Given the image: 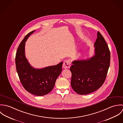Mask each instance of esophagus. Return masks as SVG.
Segmentation results:
<instances>
[{"label":"esophagus","mask_w":123,"mask_h":123,"mask_svg":"<svg viewBox=\"0 0 123 123\" xmlns=\"http://www.w3.org/2000/svg\"><path fill=\"white\" fill-rule=\"evenodd\" d=\"M71 62L70 60H65L63 63V68L64 69H68L70 67Z\"/></svg>","instance_id":"obj_1"}]
</instances>
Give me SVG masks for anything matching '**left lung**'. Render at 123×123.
Wrapping results in <instances>:
<instances>
[{
    "instance_id": "1",
    "label": "left lung",
    "mask_w": 123,
    "mask_h": 123,
    "mask_svg": "<svg viewBox=\"0 0 123 123\" xmlns=\"http://www.w3.org/2000/svg\"><path fill=\"white\" fill-rule=\"evenodd\" d=\"M95 54L87 60L72 62L71 86L80 95L91 93L103 84L110 62V53L105 40L98 32L94 43Z\"/></svg>"
}]
</instances>
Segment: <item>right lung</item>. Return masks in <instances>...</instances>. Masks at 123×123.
Returning <instances> with one entry per match:
<instances>
[{
  "mask_svg": "<svg viewBox=\"0 0 123 123\" xmlns=\"http://www.w3.org/2000/svg\"><path fill=\"white\" fill-rule=\"evenodd\" d=\"M35 31L26 35L20 43L16 55V69L20 80L25 89L36 96L50 93L62 70L63 62L42 69H35L28 62L25 56V43Z\"/></svg>",
  "mask_w": 123,
  "mask_h": 123,
  "instance_id": "obj_1",
  "label": "right lung"
}]
</instances>
